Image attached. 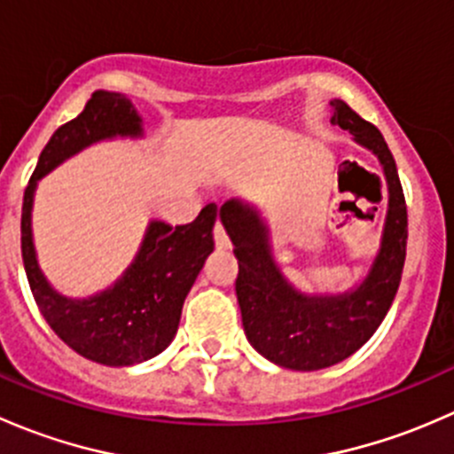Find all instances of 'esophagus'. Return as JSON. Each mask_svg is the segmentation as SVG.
Returning <instances> with one entry per match:
<instances>
[{
    "mask_svg": "<svg viewBox=\"0 0 454 454\" xmlns=\"http://www.w3.org/2000/svg\"><path fill=\"white\" fill-rule=\"evenodd\" d=\"M215 244H217V248H231V239H228V232L226 228L222 226V223H215Z\"/></svg>",
    "mask_w": 454,
    "mask_h": 454,
    "instance_id": "obj_1",
    "label": "esophagus"
}]
</instances>
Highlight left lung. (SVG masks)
<instances>
[{"label": "left lung", "mask_w": 454, "mask_h": 454, "mask_svg": "<svg viewBox=\"0 0 454 454\" xmlns=\"http://www.w3.org/2000/svg\"><path fill=\"white\" fill-rule=\"evenodd\" d=\"M332 125L349 131L382 167L387 215L378 254L363 281L342 294H308L292 286L272 254L270 226L244 200H228L219 219L239 261L235 290L246 338L270 363L292 371H318L342 363L380 327L400 287L406 259V201L395 160L382 134L345 100H329Z\"/></svg>", "instance_id": "1"}]
</instances>
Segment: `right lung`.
<instances>
[{
	"label": "right lung",
	"instance_id": "1",
	"mask_svg": "<svg viewBox=\"0 0 454 454\" xmlns=\"http://www.w3.org/2000/svg\"><path fill=\"white\" fill-rule=\"evenodd\" d=\"M142 136V118L127 96L94 91L83 112L59 127L41 151L21 208V256L45 323L76 354L107 367L145 363L171 345L186 294L215 248L217 206H204L198 219L186 226L151 219L129 268L103 292L72 299L54 290L39 268L32 239V204L41 177L67 158L96 142Z\"/></svg>",
	"mask_w": 454,
	"mask_h": 454
}]
</instances>
